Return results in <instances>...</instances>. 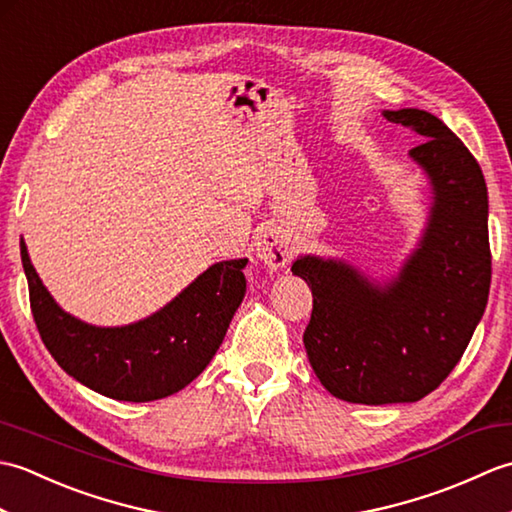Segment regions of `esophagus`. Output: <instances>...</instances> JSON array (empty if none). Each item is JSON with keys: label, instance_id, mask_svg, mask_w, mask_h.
<instances>
[{"label": "esophagus", "instance_id": "1", "mask_svg": "<svg viewBox=\"0 0 512 512\" xmlns=\"http://www.w3.org/2000/svg\"><path fill=\"white\" fill-rule=\"evenodd\" d=\"M255 255L270 268H284L292 255V246L279 231L268 228L255 242Z\"/></svg>", "mask_w": 512, "mask_h": 512}]
</instances>
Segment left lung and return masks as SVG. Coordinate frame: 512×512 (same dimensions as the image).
Masks as SVG:
<instances>
[{
  "label": "left lung",
  "instance_id": "left-lung-1",
  "mask_svg": "<svg viewBox=\"0 0 512 512\" xmlns=\"http://www.w3.org/2000/svg\"><path fill=\"white\" fill-rule=\"evenodd\" d=\"M416 132L409 158L429 182V215L398 275L378 281L345 259L301 255L292 275L312 290L303 345L332 396L358 405L416 402L458 365L491 288L488 191L462 140L416 107L385 110Z\"/></svg>",
  "mask_w": 512,
  "mask_h": 512
}]
</instances>
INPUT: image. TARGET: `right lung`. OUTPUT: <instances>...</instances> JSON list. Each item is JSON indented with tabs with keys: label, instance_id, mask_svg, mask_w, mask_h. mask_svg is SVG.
<instances>
[{
	"label": "right lung",
	"instance_id": "right-lung-1",
	"mask_svg": "<svg viewBox=\"0 0 512 512\" xmlns=\"http://www.w3.org/2000/svg\"><path fill=\"white\" fill-rule=\"evenodd\" d=\"M19 246L43 345L65 374L114 400L149 402L187 387L220 350L246 295L248 259H226L149 317L101 328L65 312L39 279L24 237Z\"/></svg>",
	"mask_w": 512,
	"mask_h": 512
}]
</instances>
